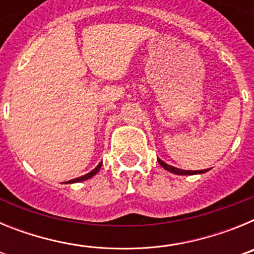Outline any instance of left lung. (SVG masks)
I'll return each mask as SVG.
<instances>
[{
  "label": "left lung",
  "instance_id": "8db88e82",
  "mask_svg": "<svg viewBox=\"0 0 254 254\" xmlns=\"http://www.w3.org/2000/svg\"><path fill=\"white\" fill-rule=\"evenodd\" d=\"M158 161L161 167L164 168V169L169 170V172L174 173V174H179V176H193V174H202V173L207 172V169H205V170H182V169H178V168L172 167V165H168L167 163H164V161L160 160V159H158Z\"/></svg>",
  "mask_w": 254,
  "mask_h": 254
}]
</instances>
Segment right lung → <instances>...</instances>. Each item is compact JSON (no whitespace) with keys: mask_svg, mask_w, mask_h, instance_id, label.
I'll return each mask as SVG.
<instances>
[{"mask_svg":"<svg viewBox=\"0 0 254 254\" xmlns=\"http://www.w3.org/2000/svg\"><path fill=\"white\" fill-rule=\"evenodd\" d=\"M100 167H102V163H99V165H98V167H96L95 169H93V170H91L90 173H87V174H85V176H82V177H78V178H75V179H72V181H68V182H67V183H76V182H82V181H86V179H89V178H91V177H94V176H95L96 173L99 172Z\"/></svg>","mask_w":254,"mask_h":254,"instance_id":"1","label":"right lung"}]
</instances>
